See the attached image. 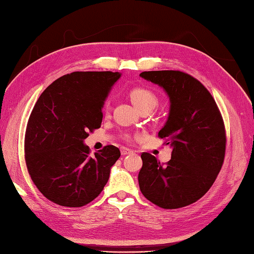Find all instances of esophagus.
Segmentation results:
<instances>
[{
    "mask_svg": "<svg viewBox=\"0 0 254 254\" xmlns=\"http://www.w3.org/2000/svg\"><path fill=\"white\" fill-rule=\"evenodd\" d=\"M120 152H122V155H123V156H125V155L130 154V153H131V150H130V149H128V148H126V147H123L122 149H120Z\"/></svg>",
    "mask_w": 254,
    "mask_h": 254,
    "instance_id": "obj_1",
    "label": "esophagus"
}]
</instances>
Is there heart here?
Listing matches in <instances>:
<instances>
[{"label":"heart","instance_id":"obj_1","mask_svg":"<svg viewBox=\"0 0 254 254\" xmlns=\"http://www.w3.org/2000/svg\"><path fill=\"white\" fill-rule=\"evenodd\" d=\"M128 97H129L130 101L132 102L137 109L139 111L143 110H149L156 108L158 105V97L152 89L146 87H134L131 88L129 92H128ZM109 110V104L106 102L104 106V114L107 115ZM126 139H131L130 135H126Z\"/></svg>","mask_w":254,"mask_h":254}]
</instances>
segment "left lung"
Wrapping results in <instances>:
<instances>
[{
    "label": "left lung",
    "mask_w": 254,
    "mask_h": 254,
    "mask_svg": "<svg viewBox=\"0 0 254 254\" xmlns=\"http://www.w3.org/2000/svg\"><path fill=\"white\" fill-rule=\"evenodd\" d=\"M140 77L164 88L170 97V115L158 137L173 150L166 164L149 153L141 154L139 189L148 201L162 208L188 206L211 189L223 165V118L210 91L189 73L144 71Z\"/></svg>",
    "instance_id": "8db88e82"
}]
</instances>
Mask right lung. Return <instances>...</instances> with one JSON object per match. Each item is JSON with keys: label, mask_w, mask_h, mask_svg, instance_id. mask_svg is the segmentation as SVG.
<instances>
[{"label": "right lung", "mask_w": 254, "mask_h": 254, "mask_svg": "<svg viewBox=\"0 0 254 254\" xmlns=\"http://www.w3.org/2000/svg\"><path fill=\"white\" fill-rule=\"evenodd\" d=\"M119 77L111 71H75L53 81L35 102L24 157L31 180L49 201L81 207L104 190L120 150L107 145L90 156L83 140L100 128L102 105Z\"/></svg>", "instance_id": "right-lung-1"}]
</instances>
